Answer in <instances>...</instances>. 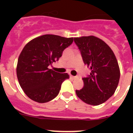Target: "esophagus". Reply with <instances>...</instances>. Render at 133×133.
<instances>
[{"label":"esophagus","mask_w":133,"mask_h":133,"mask_svg":"<svg viewBox=\"0 0 133 133\" xmlns=\"http://www.w3.org/2000/svg\"><path fill=\"white\" fill-rule=\"evenodd\" d=\"M73 48H77V47H76V46L75 45V46H73Z\"/></svg>","instance_id":"esophagus-1"}]
</instances>
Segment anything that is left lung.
Listing matches in <instances>:
<instances>
[{
  "mask_svg": "<svg viewBox=\"0 0 133 133\" xmlns=\"http://www.w3.org/2000/svg\"><path fill=\"white\" fill-rule=\"evenodd\" d=\"M73 38L45 34L30 41L18 59L16 75L21 88L30 99L46 103L58 95L61 84L69 75L63 68L52 66L62 56Z\"/></svg>",
  "mask_w": 133,
  "mask_h": 133,
  "instance_id": "8db88e82",
  "label": "left lung"
}]
</instances>
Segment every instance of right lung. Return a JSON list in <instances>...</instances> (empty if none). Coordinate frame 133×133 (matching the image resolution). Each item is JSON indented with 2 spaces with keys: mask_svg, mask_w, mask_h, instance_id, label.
I'll return each instance as SVG.
<instances>
[{
  "mask_svg": "<svg viewBox=\"0 0 133 133\" xmlns=\"http://www.w3.org/2000/svg\"><path fill=\"white\" fill-rule=\"evenodd\" d=\"M75 43L90 70L82 79L83 88L77 90L76 94L85 103L100 105L113 95L119 83L120 70L115 55L104 41L95 36L76 38Z\"/></svg>",
  "mask_w": 133,
  "mask_h": 133,
  "instance_id": "1",
  "label": "right lung"
}]
</instances>
